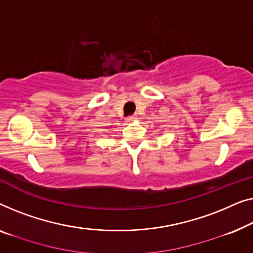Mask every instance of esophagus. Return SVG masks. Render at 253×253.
I'll use <instances>...</instances> for the list:
<instances>
[{
  "label": "esophagus",
  "mask_w": 253,
  "mask_h": 253,
  "mask_svg": "<svg viewBox=\"0 0 253 253\" xmlns=\"http://www.w3.org/2000/svg\"><path fill=\"white\" fill-rule=\"evenodd\" d=\"M136 119H137V116L133 115V116H129V117H127L126 122H127V123H133V122H135V120H136Z\"/></svg>",
  "instance_id": "34e87169"
}]
</instances>
